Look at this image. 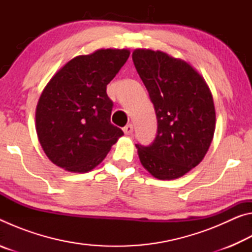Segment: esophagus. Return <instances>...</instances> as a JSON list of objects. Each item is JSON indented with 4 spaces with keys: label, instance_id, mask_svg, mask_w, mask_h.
<instances>
[{
    "label": "esophagus",
    "instance_id": "obj_1",
    "mask_svg": "<svg viewBox=\"0 0 252 252\" xmlns=\"http://www.w3.org/2000/svg\"><path fill=\"white\" fill-rule=\"evenodd\" d=\"M123 131H125V133L126 135H130L133 133V126L131 125V123H129V125H126L125 127H123Z\"/></svg>",
    "mask_w": 252,
    "mask_h": 252
}]
</instances>
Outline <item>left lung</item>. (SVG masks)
Segmentation results:
<instances>
[{
    "label": "left lung",
    "instance_id": "1",
    "mask_svg": "<svg viewBox=\"0 0 252 252\" xmlns=\"http://www.w3.org/2000/svg\"><path fill=\"white\" fill-rule=\"evenodd\" d=\"M134 66L155 105L156 139L135 144L140 161L160 180L180 178L206 156L216 129V110L206 81L189 63L161 51L138 49Z\"/></svg>",
    "mask_w": 252,
    "mask_h": 252
}]
</instances>
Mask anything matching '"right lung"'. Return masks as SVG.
Here are the masks:
<instances>
[{"instance_id": "obj_1", "label": "right lung", "mask_w": 252, "mask_h": 252, "mask_svg": "<svg viewBox=\"0 0 252 252\" xmlns=\"http://www.w3.org/2000/svg\"><path fill=\"white\" fill-rule=\"evenodd\" d=\"M130 51L101 49L72 59L46 84L36 105V133L58 167L84 173L101 163L123 131L110 121L106 85Z\"/></svg>"}]
</instances>
